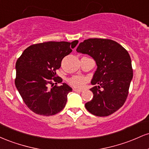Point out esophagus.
I'll return each mask as SVG.
<instances>
[{"label":"esophagus","mask_w":149,"mask_h":149,"mask_svg":"<svg viewBox=\"0 0 149 149\" xmlns=\"http://www.w3.org/2000/svg\"><path fill=\"white\" fill-rule=\"evenodd\" d=\"M73 91L76 92H81L83 90H79V89H76V88H73Z\"/></svg>","instance_id":"esophagus-1"}]
</instances>
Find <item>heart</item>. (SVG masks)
<instances>
[{
	"instance_id": "b5f03b06",
	"label": "heart",
	"mask_w": 149,
	"mask_h": 149,
	"mask_svg": "<svg viewBox=\"0 0 149 149\" xmlns=\"http://www.w3.org/2000/svg\"><path fill=\"white\" fill-rule=\"evenodd\" d=\"M88 81V78L82 76H73L70 79V84L74 88H81L84 86L85 83Z\"/></svg>"
}]
</instances>
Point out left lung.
<instances>
[{
    "label": "left lung",
    "instance_id": "1",
    "mask_svg": "<svg viewBox=\"0 0 149 149\" xmlns=\"http://www.w3.org/2000/svg\"><path fill=\"white\" fill-rule=\"evenodd\" d=\"M76 50L92 57L97 66L91 80L93 98L85 108L100 117L113 113L125 102L132 79L129 53L117 42L102 38L85 40Z\"/></svg>",
    "mask_w": 149,
    "mask_h": 149
}]
</instances>
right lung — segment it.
Masks as SVG:
<instances>
[{
  "label": "right lung",
  "mask_w": 149,
  "mask_h": 149,
  "mask_svg": "<svg viewBox=\"0 0 149 149\" xmlns=\"http://www.w3.org/2000/svg\"><path fill=\"white\" fill-rule=\"evenodd\" d=\"M78 43V40H74L35 44L27 47L17 59L15 85L26 105L35 113L52 116L65 107L67 95L72 88L61 83L56 70ZM54 81L61 85L53 86Z\"/></svg>",
  "instance_id": "add662e5"
}]
</instances>
